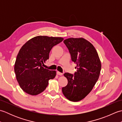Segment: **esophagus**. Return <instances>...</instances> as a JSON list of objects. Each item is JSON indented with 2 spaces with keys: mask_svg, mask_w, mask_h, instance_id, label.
I'll use <instances>...</instances> for the list:
<instances>
[{
  "mask_svg": "<svg viewBox=\"0 0 122 122\" xmlns=\"http://www.w3.org/2000/svg\"><path fill=\"white\" fill-rule=\"evenodd\" d=\"M56 74H58V75H59V76H62V75L63 74L62 73H61V72H60L59 71H57L56 72Z\"/></svg>",
  "mask_w": 122,
  "mask_h": 122,
  "instance_id": "obj_1",
  "label": "esophagus"
}]
</instances>
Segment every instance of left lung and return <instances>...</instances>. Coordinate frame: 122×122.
Returning <instances> with one entry per match:
<instances>
[{
  "mask_svg": "<svg viewBox=\"0 0 122 122\" xmlns=\"http://www.w3.org/2000/svg\"><path fill=\"white\" fill-rule=\"evenodd\" d=\"M72 61L76 64L74 75L65 73L68 84L62 87L63 95L73 102L81 101L91 91L98 79L101 63L98 53L91 43L82 38L64 40Z\"/></svg>",
  "mask_w": 122,
  "mask_h": 122,
  "instance_id": "obj_1",
  "label": "left lung"
}]
</instances>
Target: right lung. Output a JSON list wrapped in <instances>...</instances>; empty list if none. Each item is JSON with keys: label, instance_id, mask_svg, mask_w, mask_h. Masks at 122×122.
Segmentation results:
<instances>
[{"label": "right lung", "instance_id": "add662e5", "mask_svg": "<svg viewBox=\"0 0 122 122\" xmlns=\"http://www.w3.org/2000/svg\"><path fill=\"white\" fill-rule=\"evenodd\" d=\"M63 40L61 37L39 36L28 40L20 49L15 62L14 70L20 87L31 95L40 94L47 87L49 80L56 76V71L44 68L54 46Z\"/></svg>", "mask_w": 122, "mask_h": 122}]
</instances>
